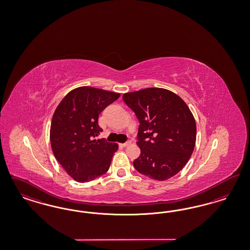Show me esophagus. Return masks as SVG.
<instances>
[{
	"mask_svg": "<svg viewBox=\"0 0 250 250\" xmlns=\"http://www.w3.org/2000/svg\"><path fill=\"white\" fill-rule=\"evenodd\" d=\"M129 145H131V141H127V142H125V143H123L121 144L122 146H128Z\"/></svg>",
	"mask_w": 250,
	"mask_h": 250,
	"instance_id": "esophagus-1",
	"label": "esophagus"
}]
</instances>
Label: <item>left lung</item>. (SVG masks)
Instances as JSON below:
<instances>
[{"mask_svg": "<svg viewBox=\"0 0 250 250\" xmlns=\"http://www.w3.org/2000/svg\"><path fill=\"white\" fill-rule=\"evenodd\" d=\"M123 100L140 123L136 170L156 181L175 176L189 161L196 142V123L188 105L162 88L127 92Z\"/></svg>", "mask_w": 250, "mask_h": 250, "instance_id": "8db88e82", "label": "left lung"}]
</instances>
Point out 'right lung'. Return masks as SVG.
<instances>
[{"label":"right lung","mask_w":250,"mask_h":250,"mask_svg":"<svg viewBox=\"0 0 250 250\" xmlns=\"http://www.w3.org/2000/svg\"><path fill=\"white\" fill-rule=\"evenodd\" d=\"M120 93L89 86L69 91L56 108L50 143L56 159L73 180L91 182L109 169L118 145L96 139L98 116Z\"/></svg>","instance_id":"add662e5"}]
</instances>
